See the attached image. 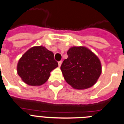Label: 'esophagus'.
Returning a JSON list of instances; mask_svg holds the SVG:
<instances>
[{"instance_id": "1", "label": "esophagus", "mask_w": 124, "mask_h": 124, "mask_svg": "<svg viewBox=\"0 0 124 124\" xmlns=\"http://www.w3.org/2000/svg\"><path fill=\"white\" fill-rule=\"evenodd\" d=\"M62 60H60V61H59V62H58V64H59V67H60V66H61V65H62Z\"/></svg>"}]
</instances>
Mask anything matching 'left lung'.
Wrapping results in <instances>:
<instances>
[{
    "label": "left lung",
    "mask_w": 124,
    "mask_h": 124,
    "mask_svg": "<svg viewBox=\"0 0 124 124\" xmlns=\"http://www.w3.org/2000/svg\"><path fill=\"white\" fill-rule=\"evenodd\" d=\"M67 55L60 67L65 81L76 89L93 86L101 73L98 57L85 46H72L67 51Z\"/></svg>",
    "instance_id": "8db88e82"
}]
</instances>
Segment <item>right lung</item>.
Here are the masks:
<instances>
[{"instance_id": "1", "label": "right lung", "mask_w": 124, "mask_h": 124, "mask_svg": "<svg viewBox=\"0 0 124 124\" xmlns=\"http://www.w3.org/2000/svg\"><path fill=\"white\" fill-rule=\"evenodd\" d=\"M58 67L54 53L45 46L31 48L23 55L17 65L18 75L30 86H41L46 82L50 72Z\"/></svg>"}]
</instances>
